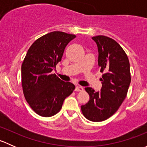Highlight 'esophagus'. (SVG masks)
Segmentation results:
<instances>
[{
  "instance_id": "1",
  "label": "esophagus",
  "mask_w": 147,
  "mask_h": 147,
  "mask_svg": "<svg viewBox=\"0 0 147 147\" xmlns=\"http://www.w3.org/2000/svg\"><path fill=\"white\" fill-rule=\"evenodd\" d=\"M83 90H84V88L82 86H76V87H75V91L76 92H82Z\"/></svg>"
}]
</instances>
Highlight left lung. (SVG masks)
Segmentation results:
<instances>
[{"instance_id":"8db88e82","label":"left lung","mask_w":147,"mask_h":147,"mask_svg":"<svg viewBox=\"0 0 147 147\" xmlns=\"http://www.w3.org/2000/svg\"><path fill=\"white\" fill-rule=\"evenodd\" d=\"M98 49V65L104 72L100 92L86 87L90 100L81 106L84 117L92 121H102L114 115L127 96L131 82L128 57L115 40L104 35L92 37Z\"/></svg>"}]
</instances>
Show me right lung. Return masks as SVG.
Instances as JSON below:
<instances>
[{
  "instance_id": "obj_1",
  "label": "right lung",
  "mask_w": 147,
  "mask_h": 147,
  "mask_svg": "<svg viewBox=\"0 0 147 147\" xmlns=\"http://www.w3.org/2000/svg\"><path fill=\"white\" fill-rule=\"evenodd\" d=\"M75 35L54 31L35 41L21 66L23 94L32 110L49 117L60 112L64 100L75 86L61 80L51 72L61 61L65 47Z\"/></svg>"
}]
</instances>
